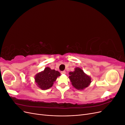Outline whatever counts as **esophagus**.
<instances>
[{
    "label": "esophagus",
    "mask_w": 125,
    "mask_h": 125,
    "mask_svg": "<svg viewBox=\"0 0 125 125\" xmlns=\"http://www.w3.org/2000/svg\"><path fill=\"white\" fill-rule=\"evenodd\" d=\"M66 73V72L65 71H61V73L62 74H65Z\"/></svg>",
    "instance_id": "1"
}]
</instances>
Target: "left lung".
Returning a JSON list of instances; mask_svg holds the SVG:
<instances>
[{
	"label": "left lung",
	"instance_id": "obj_1",
	"mask_svg": "<svg viewBox=\"0 0 125 125\" xmlns=\"http://www.w3.org/2000/svg\"><path fill=\"white\" fill-rule=\"evenodd\" d=\"M69 79L75 89L83 90L88 87L91 82V78L84 73L80 68H75L74 71L69 73Z\"/></svg>",
	"mask_w": 125,
	"mask_h": 125
}]
</instances>
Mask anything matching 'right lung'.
Wrapping results in <instances>:
<instances>
[{
  "label": "right lung",
  "instance_id": "1",
  "mask_svg": "<svg viewBox=\"0 0 125 125\" xmlns=\"http://www.w3.org/2000/svg\"><path fill=\"white\" fill-rule=\"evenodd\" d=\"M60 74L58 71L46 67L43 71L35 75V82L41 89L47 90L52 86L57 78L60 75Z\"/></svg>",
  "mask_w": 125,
  "mask_h": 125
}]
</instances>
